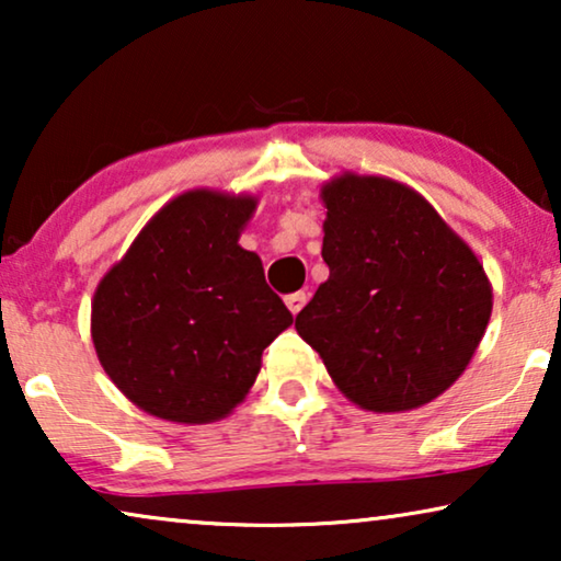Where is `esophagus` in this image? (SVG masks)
Wrapping results in <instances>:
<instances>
[{"instance_id":"esophagus-1","label":"esophagus","mask_w":561,"mask_h":561,"mask_svg":"<svg viewBox=\"0 0 561 561\" xmlns=\"http://www.w3.org/2000/svg\"><path fill=\"white\" fill-rule=\"evenodd\" d=\"M304 304H306V294H304V290H296V294L286 296V306H288V311L294 313V317H296L298 311L304 309Z\"/></svg>"}]
</instances>
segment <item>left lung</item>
<instances>
[{
	"mask_svg": "<svg viewBox=\"0 0 561 561\" xmlns=\"http://www.w3.org/2000/svg\"><path fill=\"white\" fill-rule=\"evenodd\" d=\"M329 278L296 317L334 386L359 409L401 413L467 370L493 311L470 244L419 191L344 171L321 186Z\"/></svg>",
	"mask_w": 561,
	"mask_h": 561,
	"instance_id": "1",
	"label": "left lung"
}]
</instances>
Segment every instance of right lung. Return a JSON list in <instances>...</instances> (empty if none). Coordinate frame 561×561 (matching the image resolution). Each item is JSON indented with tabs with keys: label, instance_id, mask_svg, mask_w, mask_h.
Listing matches in <instances>:
<instances>
[{
	"label": "right lung",
	"instance_id": "obj_1",
	"mask_svg": "<svg viewBox=\"0 0 561 561\" xmlns=\"http://www.w3.org/2000/svg\"><path fill=\"white\" fill-rule=\"evenodd\" d=\"M250 194L191 188L152 214L91 298V342L110 380L173 424L227 419L255 382L263 350L294 324L240 244Z\"/></svg>",
	"mask_w": 561,
	"mask_h": 561
}]
</instances>
